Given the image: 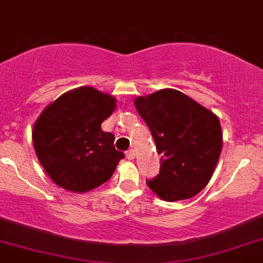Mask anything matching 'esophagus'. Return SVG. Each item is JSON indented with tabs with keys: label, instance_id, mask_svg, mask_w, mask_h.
<instances>
[{
	"label": "esophagus",
	"instance_id": "34e87169",
	"mask_svg": "<svg viewBox=\"0 0 263 263\" xmlns=\"http://www.w3.org/2000/svg\"><path fill=\"white\" fill-rule=\"evenodd\" d=\"M135 157V151L134 149H129L126 152V158L128 159H134Z\"/></svg>",
	"mask_w": 263,
	"mask_h": 263
}]
</instances>
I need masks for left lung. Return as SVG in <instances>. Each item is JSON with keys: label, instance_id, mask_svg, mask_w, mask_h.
<instances>
[{"label": "left lung", "instance_id": "left-lung-1", "mask_svg": "<svg viewBox=\"0 0 263 263\" xmlns=\"http://www.w3.org/2000/svg\"><path fill=\"white\" fill-rule=\"evenodd\" d=\"M148 125L158 154L159 173L148 187L164 201L190 199L212 178L223 147L215 114L171 88L134 100Z\"/></svg>", "mask_w": 263, "mask_h": 263}]
</instances>
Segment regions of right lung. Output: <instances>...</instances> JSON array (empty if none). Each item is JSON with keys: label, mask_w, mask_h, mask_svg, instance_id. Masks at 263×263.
Here are the masks:
<instances>
[{"label": "right lung", "mask_w": 263, "mask_h": 263, "mask_svg": "<svg viewBox=\"0 0 263 263\" xmlns=\"http://www.w3.org/2000/svg\"><path fill=\"white\" fill-rule=\"evenodd\" d=\"M115 107V97L86 86L63 93L40 114L32 144L40 164L59 187L73 192L99 187L125 158L114 147L112 133L101 129Z\"/></svg>", "instance_id": "right-lung-1"}]
</instances>
